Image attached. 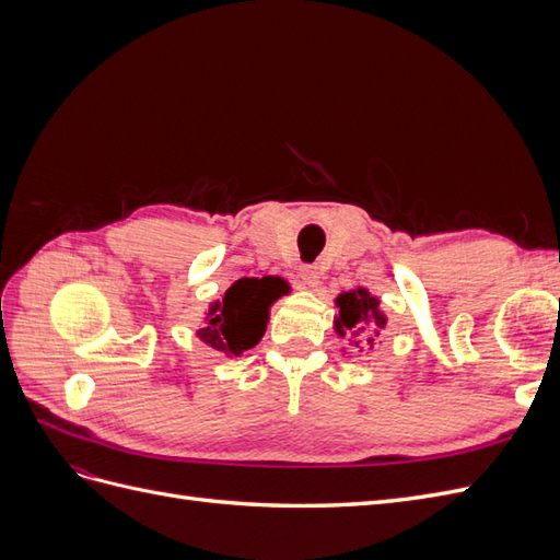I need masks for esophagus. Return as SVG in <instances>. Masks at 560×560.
Here are the masks:
<instances>
[{
    "label": "esophagus",
    "mask_w": 560,
    "mask_h": 560,
    "mask_svg": "<svg viewBox=\"0 0 560 560\" xmlns=\"http://www.w3.org/2000/svg\"><path fill=\"white\" fill-rule=\"evenodd\" d=\"M299 278L306 287H317L319 282V268L317 266H301Z\"/></svg>",
    "instance_id": "34e87169"
}]
</instances>
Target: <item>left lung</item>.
Returning <instances> with one entry per match:
<instances>
[{"label":"left lung","mask_w":560,"mask_h":560,"mask_svg":"<svg viewBox=\"0 0 560 560\" xmlns=\"http://www.w3.org/2000/svg\"><path fill=\"white\" fill-rule=\"evenodd\" d=\"M338 317L336 329L341 336L350 331L352 336H360L354 346H366L369 350L374 348V338L385 327V315L378 311V299L371 296L366 290H352L336 299Z\"/></svg>","instance_id":"1"}]
</instances>
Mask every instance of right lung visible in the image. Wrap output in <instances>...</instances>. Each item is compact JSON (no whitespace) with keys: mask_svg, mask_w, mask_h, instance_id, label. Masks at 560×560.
Listing matches in <instances>:
<instances>
[{"mask_svg":"<svg viewBox=\"0 0 560 560\" xmlns=\"http://www.w3.org/2000/svg\"><path fill=\"white\" fill-rule=\"evenodd\" d=\"M287 292L280 278H243L229 287L222 301L210 308L208 327L198 331L210 348L241 354L261 341L268 322V306Z\"/></svg>","mask_w":560,"mask_h":560,"instance_id":"obj_1","label":"right lung"}]
</instances>
